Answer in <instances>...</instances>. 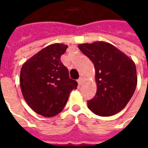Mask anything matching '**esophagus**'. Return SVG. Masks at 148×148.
Masks as SVG:
<instances>
[{
  "instance_id": "34e87169",
  "label": "esophagus",
  "mask_w": 148,
  "mask_h": 148,
  "mask_svg": "<svg viewBox=\"0 0 148 148\" xmlns=\"http://www.w3.org/2000/svg\"><path fill=\"white\" fill-rule=\"evenodd\" d=\"M77 82H78V85H79V86L82 85L83 82H84V79H83L82 77H80V78L77 80Z\"/></svg>"
}]
</instances>
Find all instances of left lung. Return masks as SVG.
Masks as SVG:
<instances>
[{
  "instance_id": "8db88e82",
  "label": "left lung",
  "mask_w": 148,
  "mask_h": 148,
  "mask_svg": "<svg viewBox=\"0 0 148 148\" xmlns=\"http://www.w3.org/2000/svg\"><path fill=\"white\" fill-rule=\"evenodd\" d=\"M79 49L93 62L96 94L88 108L99 116H111L122 110L137 86V69L133 60L111 43L97 41L81 43Z\"/></svg>"
}]
</instances>
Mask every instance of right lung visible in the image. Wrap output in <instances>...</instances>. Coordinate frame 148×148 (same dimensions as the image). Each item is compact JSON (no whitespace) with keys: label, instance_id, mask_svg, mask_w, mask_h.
Here are the masks:
<instances>
[{"label":"right lung","instance_id":"1","mask_svg":"<svg viewBox=\"0 0 148 148\" xmlns=\"http://www.w3.org/2000/svg\"><path fill=\"white\" fill-rule=\"evenodd\" d=\"M67 49L53 43L26 61L20 70V85L23 97L33 110L43 117H54L63 110L77 82L69 77L61 56Z\"/></svg>","mask_w":148,"mask_h":148}]
</instances>
